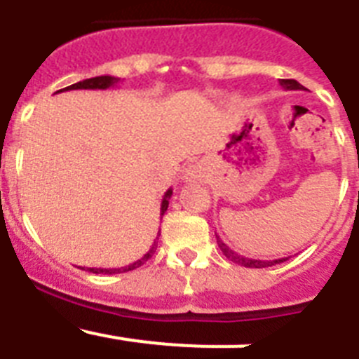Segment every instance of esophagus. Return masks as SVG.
<instances>
[{
  "instance_id": "1",
  "label": "esophagus",
  "mask_w": 359,
  "mask_h": 359,
  "mask_svg": "<svg viewBox=\"0 0 359 359\" xmlns=\"http://www.w3.org/2000/svg\"><path fill=\"white\" fill-rule=\"evenodd\" d=\"M203 177H205L203 176V170H201V167H198V165L190 167V169L185 172L187 182H201Z\"/></svg>"
}]
</instances>
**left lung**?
<instances>
[{"label":"left lung","instance_id":"8db88e82","mask_svg":"<svg viewBox=\"0 0 359 359\" xmlns=\"http://www.w3.org/2000/svg\"><path fill=\"white\" fill-rule=\"evenodd\" d=\"M280 86L284 88V90H304V86L300 84V82L293 81V79H280ZM217 237V246L221 248V252H223V255L226 257V259H230V261H233L236 264H241L244 266V268H268V266H275V264H280V262L287 261V257H284V259H275V261H259V259H250V257H244L241 255V253L233 252V250L230 248V246H226V244L221 241V237Z\"/></svg>","mask_w":359,"mask_h":359}]
</instances>
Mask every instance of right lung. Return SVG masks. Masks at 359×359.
Masks as SVG:
<instances>
[{
  "label": "right lung",
  "instance_id": "obj_1",
  "mask_svg": "<svg viewBox=\"0 0 359 359\" xmlns=\"http://www.w3.org/2000/svg\"><path fill=\"white\" fill-rule=\"evenodd\" d=\"M120 79L116 77H111V75H100V77H93V79H86V81H81V82H75V84L68 86V88H65V90H59V91H68V90H109V88H113L115 84H118ZM170 196H172V189H169L167 192H165L163 199H161V214H165V210H167V207H169V199ZM154 252H156V241H154V244L151 246V250H149L147 253H145L142 259H138L136 262H133V264L129 266H123V268H88L90 271H93V273H106V275H115V273H123V271H131V269L138 268V266L144 264L145 261H149L152 255H154Z\"/></svg>",
  "mask_w": 359,
  "mask_h": 359
}]
</instances>
